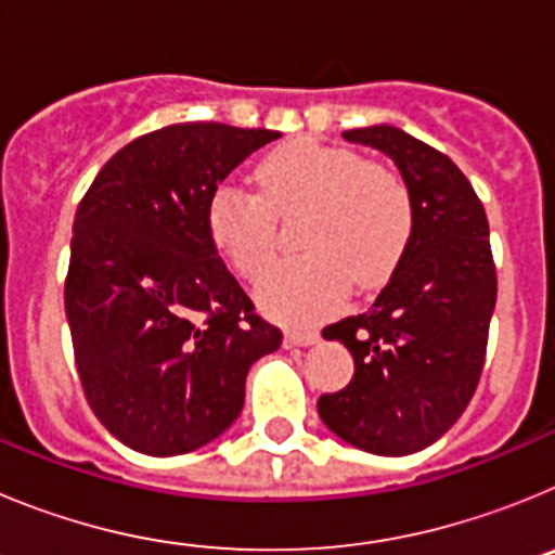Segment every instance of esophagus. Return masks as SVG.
Segmentation results:
<instances>
[{"instance_id":"1","label":"esophagus","mask_w":555,"mask_h":555,"mask_svg":"<svg viewBox=\"0 0 555 555\" xmlns=\"http://www.w3.org/2000/svg\"><path fill=\"white\" fill-rule=\"evenodd\" d=\"M313 341H320V333L317 331H308V327H292V331H286L288 347H308Z\"/></svg>"}]
</instances>
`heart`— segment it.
Returning a JSON list of instances; mask_svg holds the SVG:
<instances>
[{
	"mask_svg": "<svg viewBox=\"0 0 555 555\" xmlns=\"http://www.w3.org/2000/svg\"><path fill=\"white\" fill-rule=\"evenodd\" d=\"M308 205L300 247L258 283V300L281 320L325 317L350 292L377 288L395 272L414 233L411 189L395 169L345 146L300 139L269 152L258 189L224 180L208 199V233L244 278L274 253V214Z\"/></svg>",
	"mask_w": 555,
	"mask_h": 555,
	"instance_id": "1",
	"label": "heart"
}]
</instances>
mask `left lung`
<instances>
[{"label": "left lung", "instance_id": "8db88e82", "mask_svg": "<svg viewBox=\"0 0 555 555\" xmlns=\"http://www.w3.org/2000/svg\"><path fill=\"white\" fill-rule=\"evenodd\" d=\"M397 164L414 199V233L375 306L322 331L356 361L322 423L352 448L409 455L448 434L478 389L498 272L483 203L464 171L391 125L347 130Z\"/></svg>", "mask_w": 555, "mask_h": 555}]
</instances>
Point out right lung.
<instances>
[{"instance_id": "add662e5", "label": "right lung", "mask_w": 555, "mask_h": 555, "mask_svg": "<svg viewBox=\"0 0 555 555\" xmlns=\"http://www.w3.org/2000/svg\"><path fill=\"white\" fill-rule=\"evenodd\" d=\"M274 130L185 121L121 146L77 205L66 320L82 391L121 444L180 455L242 414L281 327L219 258L208 199Z\"/></svg>"}]
</instances>
